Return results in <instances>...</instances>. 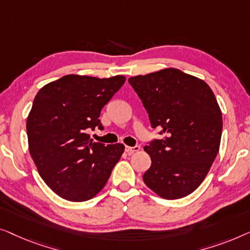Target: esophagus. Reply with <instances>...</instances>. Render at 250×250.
<instances>
[{
  "label": "esophagus",
  "instance_id": "obj_1",
  "mask_svg": "<svg viewBox=\"0 0 250 250\" xmlns=\"http://www.w3.org/2000/svg\"><path fill=\"white\" fill-rule=\"evenodd\" d=\"M139 149H140L139 146H135V147L125 146V152H126V154H129V155H131V154L136 153V152H139Z\"/></svg>",
  "mask_w": 250,
  "mask_h": 250
}]
</instances>
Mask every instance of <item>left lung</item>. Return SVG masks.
<instances>
[{
	"label": "left lung",
	"mask_w": 250,
	"mask_h": 250,
	"mask_svg": "<svg viewBox=\"0 0 250 250\" xmlns=\"http://www.w3.org/2000/svg\"><path fill=\"white\" fill-rule=\"evenodd\" d=\"M162 139L145 146L152 165L143 175L149 189L165 199L195 191L219 153L222 113L204 80L167 68L128 79Z\"/></svg>",
	"instance_id": "left-lung-1"
}]
</instances>
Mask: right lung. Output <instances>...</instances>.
Here are the masks:
<instances>
[{
	"instance_id": "right-lung-1",
	"label": "right lung",
	"mask_w": 250,
	"mask_h": 250,
	"mask_svg": "<svg viewBox=\"0 0 250 250\" xmlns=\"http://www.w3.org/2000/svg\"><path fill=\"white\" fill-rule=\"evenodd\" d=\"M125 76L95 78L68 75L42 87L27 118L29 153L38 173L56 195L70 202L96 196L125 152L88 135L103 130L100 114L121 88Z\"/></svg>"
}]
</instances>
